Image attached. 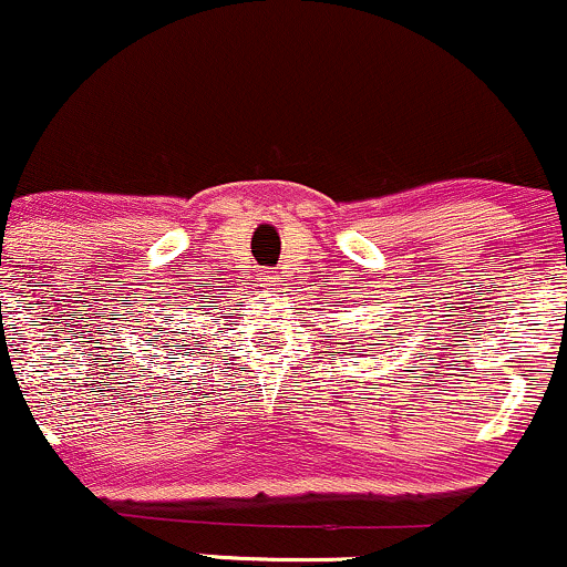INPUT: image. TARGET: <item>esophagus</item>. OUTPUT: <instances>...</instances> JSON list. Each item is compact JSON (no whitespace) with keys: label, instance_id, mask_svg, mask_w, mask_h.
<instances>
[{"label":"esophagus","instance_id":"esophagus-1","mask_svg":"<svg viewBox=\"0 0 567 567\" xmlns=\"http://www.w3.org/2000/svg\"><path fill=\"white\" fill-rule=\"evenodd\" d=\"M260 282H264V285H277L279 277H277V274H274V271H269L264 279H260Z\"/></svg>","mask_w":567,"mask_h":567}]
</instances>
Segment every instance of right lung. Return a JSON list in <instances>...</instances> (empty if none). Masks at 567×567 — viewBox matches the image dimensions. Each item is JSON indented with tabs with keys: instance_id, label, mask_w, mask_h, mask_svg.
I'll use <instances>...</instances> for the list:
<instances>
[{
	"instance_id": "1",
	"label": "right lung",
	"mask_w": 567,
	"mask_h": 567,
	"mask_svg": "<svg viewBox=\"0 0 567 567\" xmlns=\"http://www.w3.org/2000/svg\"><path fill=\"white\" fill-rule=\"evenodd\" d=\"M174 333H177V331H174Z\"/></svg>"
}]
</instances>
